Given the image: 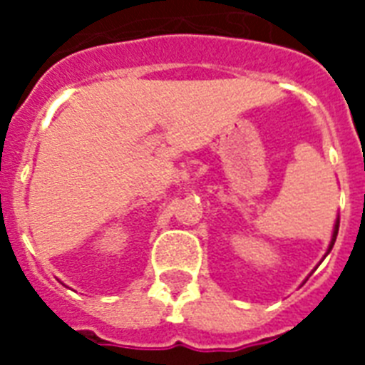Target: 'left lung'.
Masks as SVG:
<instances>
[{
    "instance_id": "obj_1",
    "label": "left lung",
    "mask_w": 365,
    "mask_h": 365,
    "mask_svg": "<svg viewBox=\"0 0 365 365\" xmlns=\"http://www.w3.org/2000/svg\"><path fill=\"white\" fill-rule=\"evenodd\" d=\"M337 231H339V220H337V222H335V227H334V237H331V242H329L328 254H329V250L334 248V244H335V239H337Z\"/></svg>"
}]
</instances>
